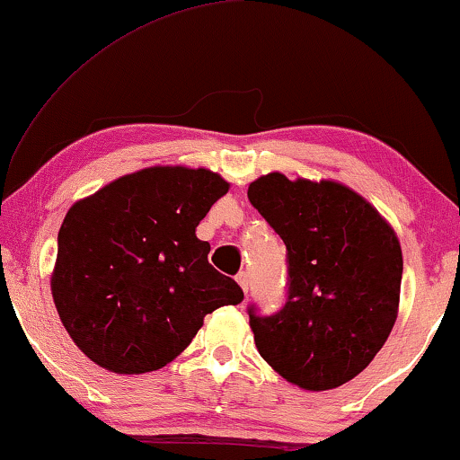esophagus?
<instances>
[{
  "mask_svg": "<svg viewBox=\"0 0 460 460\" xmlns=\"http://www.w3.org/2000/svg\"><path fill=\"white\" fill-rule=\"evenodd\" d=\"M236 282H238V285H241V288H243L244 293L249 291V274L247 272H238L236 274Z\"/></svg>",
  "mask_w": 460,
  "mask_h": 460,
  "instance_id": "obj_1",
  "label": "esophagus"
}]
</instances>
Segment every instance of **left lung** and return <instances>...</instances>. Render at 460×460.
<instances>
[{"instance_id": "1", "label": "left lung", "mask_w": 460, "mask_h": 460, "mask_svg": "<svg viewBox=\"0 0 460 460\" xmlns=\"http://www.w3.org/2000/svg\"><path fill=\"white\" fill-rule=\"evenodd\" d=\"M247 197L287 247L279 312L249 305L263 360L295 385L324 392L368 367L398 316L402 249L379 211L337 181L261 175Z\"/></svg>"}]
</instances>
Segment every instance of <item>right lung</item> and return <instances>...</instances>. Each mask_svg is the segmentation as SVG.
I'll return each mask as SVG.
<instances>
[{
	"mask_svg": "<svg viewBox=\"0 0 460 460\" xmlns=\"http://www.w3.org/2000/svg\"><path fill=\"white\" fill-rule=\"evenodd\" d=\"M228 181L209 169L148 167L68 209L52 295L77 348L119 375L159 370L180 356L207 314L243 301L211 266L194 230Z\"/></svg>",
	"mask_w": 460,
	"mask_h": 460,
	"instance_id": "right-lung-1",
	"label": "right lung"
}]
</instances>
